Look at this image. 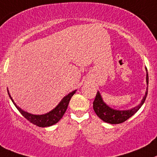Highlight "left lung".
Returning a JSON list of instances; mask_svg holds the SVG:
<instances>
[{"label":"left lung","mask_w":157,"mask_h":157,"mask_svg":"<svg viewBox=\"0 0 157 157\" xmlns=\"http://www.w3.org/2000/svg\"><path fill=\"white\" fill-rule=\"evenodd\" d=\"M146 70L147 71V69L146 68ZM146 83H147L148 85V83H149L148 73L146 74ZM147 93L148 87L146 88L145 96L143 97L141 103L138 106L135 107L132 109L119 111V110H115L108 106L102 100V98L99 91H98L94 101L93 102V108L96 115L105 122L110 123V124H120V123H122L126 121V120H128L130 117H132L135 113L138 112V110L141 108V106L145 102L146 96H147Z\"/></svg>","instance_id":"obj_1"}]
</instances>
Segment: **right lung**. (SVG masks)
Returning a JSON list of instances; mask_svg holds the SVG:
<instances>
[{
    "label": "right lung",
    "mask_w": 157,
    "mask_h": 157,
    "mask_svg": "<svg viewBox=\"0 0 157 157\" xmlns=\"http://www.w3.org/2000/svg\"><path fill=\"white\" fill-rule=\"evenodd\" d=\"M75 92L76 90H74V91H72L71 93H70L69 94H67V96L64 97L62 99V101L59 102V104L53 110H52L51 112H49V113H46L45 114V115H32V114L28 113V112L23 111L22 109H21V108H19V107L14 103L12 98H11V95L9 94V92H8V94H9L10 98L11 99L13 104L15 105L17 109L18 110L19 112H20V113H21L28 121H29L31 123H32V124H34V125H37V126L39 127H48L51 126V125L57 123L63 118L64 113H65L66 111H67V109L69 102H70L72 96L75 94Z\"/></svg>",
    "instance_id": "1"
}]
</instances>
